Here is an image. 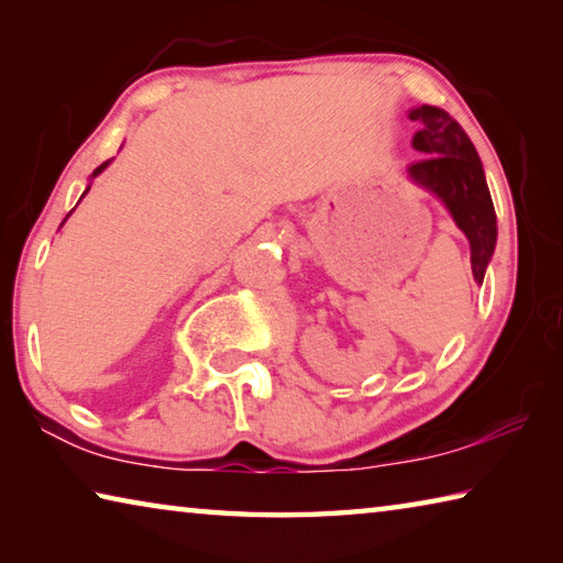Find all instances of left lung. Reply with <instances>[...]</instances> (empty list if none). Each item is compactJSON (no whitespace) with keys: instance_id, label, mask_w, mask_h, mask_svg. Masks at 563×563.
Here are the masks:
<instances>
[{"instance_id":"obj_1","label":"left lung","mask_w":563,"mask_h":563,"mask_svg":"<svg viewBox=\"0 0 563 563\" xmlns=\"http://www.w3.org/2000/svg\"><path fill=\"white\" fill-rule=\"evenodd\" d=\"M409 119L422 126L412 136V146L424 158L409 166L407 174L415 184L432 190L452 213L472 247L474 280L482 283L497 245V213L482 161L464 129L444 109L424 103L409 111Z\"/></svg>"}]
</instances>
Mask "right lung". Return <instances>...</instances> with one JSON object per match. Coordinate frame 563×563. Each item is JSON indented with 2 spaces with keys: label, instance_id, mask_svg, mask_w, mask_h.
<instances>
[{
  "label": "right lung",
  "instance_id": "1",
  "mask_svg": "<svg viewBox=\"0 0 563 563\" xmlns=\"http://www.w3.org/2000/svg\"><path fill=\"white\" fill-rule=\"evenodd\" d=\"M107 166H109V161H107V164H101V166H99L97 170H93V176H99V174H101V170H103V168H107ZM87 194H89V188H87V190H84V196H87ZM84 196H81V198H84Z\"/></svg>",
  "mask_w": 563,
  "mask_h": 563
}]
</instances>
